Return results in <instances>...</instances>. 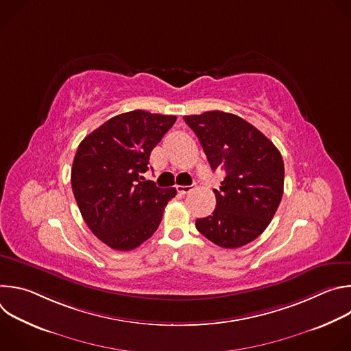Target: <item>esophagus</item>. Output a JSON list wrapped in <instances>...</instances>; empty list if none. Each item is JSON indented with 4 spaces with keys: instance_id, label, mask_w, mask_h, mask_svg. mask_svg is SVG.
<instances>
[{
    "instance_id": "1",
    "label": "esophagus",
    "mask_w": 351,
    "mask_h": 351,
    "mask_svg": "<svg viewBox=\"0 0 351 351\" xmlns=\"http://www.w3.org/2000/svg\"><path fill=\"white\" fill-rule=\"evenodd\" d=\"M176 190L179 194L184 195V194H189L194 190V186H176Z\"/></svg>"
}]
</instances>
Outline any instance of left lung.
Returning <instances> with one entry per match:
<instances>
[{
    "instance_id": "1",
    "label": "left lung",
    "mask_w": 351,
    "mask_h": 351,
    "mask_svg": "<svg viewBox=\"0 0 351 351\" xmlns=\"http://www.w3.org/2000/svg\"><path fill=\"white\" fill-rule=\"evenodd\" d=\"M197 134L207 160L226 176L214 189L211 215L195 221L197 230L223 248L257 239L272 221L283 195L285 165L279 149L252 123L237 115L208 111L183 117Z\"/></svg>"
}]
</instances>
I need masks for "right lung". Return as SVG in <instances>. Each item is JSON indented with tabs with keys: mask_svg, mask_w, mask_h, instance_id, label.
<instances>
[{
	"mask_svg": "<svg viewBox=\"0 0 351 351\" xmlns=\"http://www.w3.org/2000/svg\"><path fill=\"white\" fill-rule=\"evenodd\" d=\"M176 117L136 110L108 119L79 144L71 183L90 230L108 247L129 252L160 226L176 189L144 180L153 148Z\"/></svg>",
	"mask_w": 351,
	"mask_h": 351,
	"instance_id": "obj_1",
	"label": "right lung"
}]
</instances>
